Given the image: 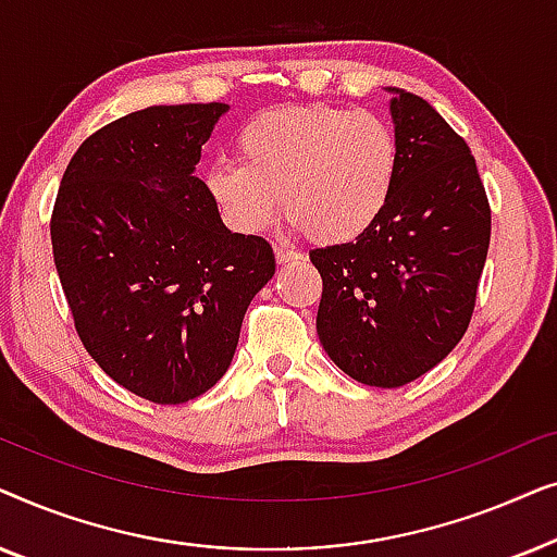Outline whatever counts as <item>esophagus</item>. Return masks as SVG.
I'll return each mask as SVG.
<instances>
[{"mask_svg":"<svg viewBox=\"0 0 557 557\" xmlns=\"http://www.w3.org/2000/svg\"><path fill=\"white\" fill-rule=\"evenodd\" d=\"M273 253H276L278 263H292V261H296V258H301V253H296V250L286 248V246H273Z\"/></svg>","mask_w":557,"mask_h":557,"instance_id":"34e87169","label":"esophagus"}]
</instances>
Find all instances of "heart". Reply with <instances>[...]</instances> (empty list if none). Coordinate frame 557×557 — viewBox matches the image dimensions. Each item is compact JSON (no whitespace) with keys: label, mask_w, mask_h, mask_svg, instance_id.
Instances as JSON below:
<instances>
[{"label":"heart","mask_w":557,"mask_h":557,"mask_svg":"<svg viewBox=\"0 0 557 557\" xmlns=\"http://www.w3.org/2000/svg\"><path fill=\"white\" fill-rule=\"evenodd\" d=\"M240 162H215L208 189L227 223L258 233L284 202L296 231L347 243L370 231L395 193L400 139L391 121L337 106L263 113L238 136Z\"/></svg>","instance_id":"obj_1"}]
</instances>
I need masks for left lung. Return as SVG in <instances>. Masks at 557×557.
<instances>
[{"label": "left lung", "instance_id": "obj_1", "mask_svg": "<svg viewBox=\"0 0 557 557\" xmlns=\"http://www.w3.org/2000/svg\"><path fill=\"white\" fill-rule=\"evenodd\" d=\"M391 90L395 193L349 243L309 250L322 276L317 334L342 372L400 387L444 360L474 314L492 210L467 141L421 96Z\"/></svg>", "mask_w": 557, "mask_h": 557}]
</instances>
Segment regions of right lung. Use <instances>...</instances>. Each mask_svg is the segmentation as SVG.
<instances>
[{
	"instance_id": "obj_1",
	"label": "right lung",
	"mask_w": 557,
	"mask_h": 557,
	"mask_svg": "<svg viewBox=\"0 0 557 557\" xmlns=\"http://www.w3.org/2000/svg\"><path fill=\"white\" fill-rule=\"evenodd\" d=\"M225 103L149 106L75 151L50 218L75 332L106 375L177 406L208 393L248 304L276 273L258 235L231 233L195 177Z\"/></svg>"
}]
</instances>
